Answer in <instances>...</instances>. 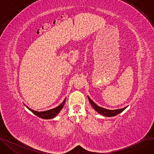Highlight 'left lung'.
<instances>
[{
	"mask_svg": "<svg viewBox=\"0 0 154 154\" xmlns=\"http://www.w3.org/2000/svg\"><path fill=\"white\" fill-rule=\"evenodd\" d=\"M88 99L89 102H91V105L92 106L93 108L97 111L99 113H100V114L106 116V117H113L119 114H120V112H122L123 110H124L126 107H124L123 109H117V110H109V109H104L102 107H100L99 106H98L97 105H96L91 99L89 97H88Z\"/></svg>",
	"mask_w": 154,
	"mask_h": 154,
	"instance_id": "obj_1",
	"label": "left lung"
}]
</instances>
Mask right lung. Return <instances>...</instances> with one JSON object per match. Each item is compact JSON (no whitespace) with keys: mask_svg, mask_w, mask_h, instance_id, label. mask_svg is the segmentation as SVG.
<instances>
[{"mask_svg":"<svg viewBox=\"0 0 154 154\" xmlns=\"http://www.w3.org/2000/svg\"><path fill=\"white\" fill-rule=\"evenodd\" d=\"M66 98L65 99V100L63 101V102L60 105H59L58 107H57L51 109V110H48L47 111H43V112H37V111L31 109L30 108L28 107L26 104H24V105H25L26 107L29 110L33 112L34 114L35 115H36L37 117L44 119H52V118L55 117L57 115L59 114V112L62 109L64 104H65V102H66Z\"/></svg>","mask_w":154,"mask_h":154,"instance_id":"right-lung-1","label":"right lung"}]
</instances>
